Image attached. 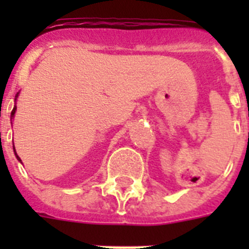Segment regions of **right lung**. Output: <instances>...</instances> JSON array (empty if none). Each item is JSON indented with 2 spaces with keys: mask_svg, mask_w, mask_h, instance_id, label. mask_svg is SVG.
<instances>
[{
  "mask_svg": "<svg viewBox=\"0 0 249 249\" xmlns=\"http://www.w3.org/2000/svg\"><path fill=\"white\" fill-rule=\"evenodd\" d=\"M18 94H19V92H17L16 97H15V102H16V101H17V97H18ZM16 109H17V107H16V106H15V107H13V109H12V112H11V120H13V117H15V113H16ZM13 152H15V156H16L17 160H18L19 162H21V163H22L21 158H19L18 155H17V153H16V149H15V147H13Z\"/></svg>",
  "mask_w": 249,
  "mask_h": 249,
  "instance_id": "1",
  "label": "right lung"
}]
</instances>
